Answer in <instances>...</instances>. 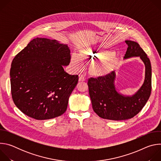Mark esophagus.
I'll return each mask as SVG.
<instances>
[{
    "mask_svg": "<svg viewBox=\"0 0 161 161\" xmlns=\"http://www.w3.org/2000/svg\"><path fill=\"white\" fill-rule=\"evenodd\" d=\"M79 81H85V78L83 75H79Z\"/></svg>",
    "mask_w": 161,
    "mask_h": 161,
    "instance_id": "34e87169",
    "label": "esophagus"
}]
</instances>
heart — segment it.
<instances>
[{"mask_svg":"<svg viewBox=\"0 0 161 161\" xmlns=\"http://www.w3.org/2000/svg\"><path fill=\"white\" fill-rule=\"evenodd\" d=\"M113 52L111 51L97 52L95 49H87L80 52L78 53L73 54L71 62L75 67L79 66V61L83 62L85 60L92 59L95 60L106 59L97 62L91 67V73L96 76H105L108 75L113 69L116 63V59L112 56ZM108 58H107V57Z\"/></svg>","mask_w":161,"mask_h":161,"instance_id":"b5f03b06","label":"heart"}]
</instances>
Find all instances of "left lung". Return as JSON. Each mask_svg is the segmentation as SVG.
I'll use <instances>...</instances> for the list:
<instances>
[{
	"label": "left lung",
	"instance_id": "1",
	"mask_svg": "<svg viewBox=\"0 0 161 161\" xmlns=\"http://www.w3.org/2000/svg\"><path fill=\"white\" fill-rule=\"evenodd\" d=\"M128 48L124 59L139 57L145 66L143 84L131 96H124L117 91L114 80L115 73L112 71L105 76L90 78L88 81L89 95L94 112L102 119L124 120L134 117L145 106L152 90V67L150 59L139 44L125 41Z\"/></svg>",
	"mask_w": 161,
	"mask_h": 161
}]
</instances>
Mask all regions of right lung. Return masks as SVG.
<instances>
[{
  "instance_id": "obj_1",
  "label": "right lung",
  "mask_w": 161,
  "mask_h": 161,
  "mask_svg": "<svg viewBox=\"0 0 161 161\" xmlns=\"http://www.w3.org/2000/svg\"><path fill=\"white\" fill-rule=\"evenodd\" d=\"M70 59L67 44L47 38L32 39L11 63V95L16 107L39 120L64 113L78 81V75L64 71Z\"/></svg>"
}]
</instances>
